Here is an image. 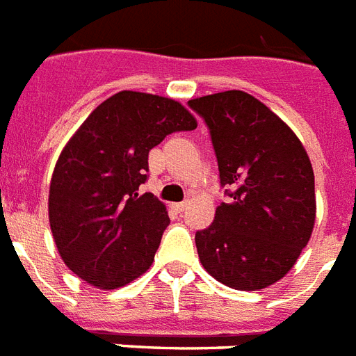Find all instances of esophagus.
<instances>
[{
  "mask_svg": "<svg viewBox=\"0 0 356 356\" xmlns=\"http://www.w3.org/2000/svg\"><path fill=\"white\" fill-rule=\"evenodd\" d=\"M170 207H172V209H175L176 213H180V215L184 211H186V204H184V202H180V204H172V206H170Z\"/></svg>",
  "mask_w": 356,
  "mask_h": 356,
  "instance_id": "34e87169",
  "label": "esophagus"
}]
</instances>
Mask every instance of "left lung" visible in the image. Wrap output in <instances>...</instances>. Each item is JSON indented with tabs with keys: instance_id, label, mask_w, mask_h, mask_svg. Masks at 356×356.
Wrapping results in <instances>:
<instances>
[{
	"instance_id": "left-lung-1",
	"label": "left lung",
	"mask_w": 356,
	"mask_h": 356,
	"mask_svg": "<svg viewBox=\"0 0 356 356\" xmlns=\"http://www.w3.org/2000/svg\"><path fill=\"white\" fill-rule=\"evenodd\" d=\"M204 118L229 202L196 232L207 274L229 289L261 291L285 277L311 238L314 172L291 127L241 90L187 102Z\"/></svg>"
}]
</instances>
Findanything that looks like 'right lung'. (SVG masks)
Segmentation results:
<instances>
[{
  "label": "right lung",
  "instance_id": "right-lung-1",
  "mask_svg": "<svg viewBox=\"0 0 356 356\" xmlns=\"http://www.w3.org/2000/svg\"><path fill=\"white\" fill-rule=\"evenodd\" d=\"M195 129L178 101L129 90L88 115L62 149L49 186L51 232L73 274L112 291L150 268L170 220L154 195L138 193L149 150Z\"/></svg>",
  "mask_w": 356,
  "mask_h": 356
}]
</instances>
